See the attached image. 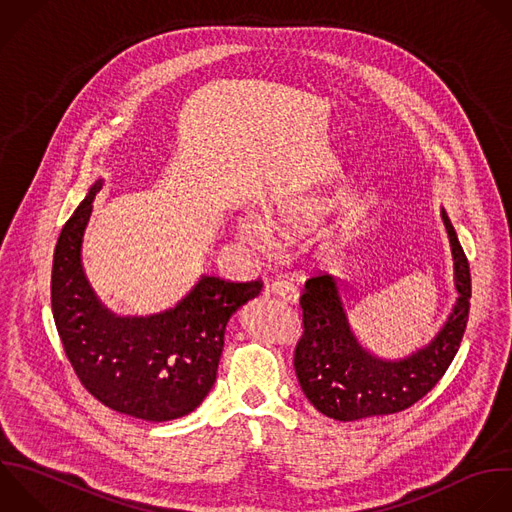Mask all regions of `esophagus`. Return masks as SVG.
<instances>
[{"label":"esophagus","instance_id":"esophagus-1","mask_svg":"<svg viewBox=\"0 0 512 512\" xmlns=\"http://www.w3.org/2000/svg\"><path fill=\"white\" fill-rule=\"evenodd\" d=\"M270 292H272L274 296L286 300V302H292V304L298 302V296H300L298 288H296L292 282H288V280H276V282H272Z\"/></svg>","mask_w":512,"mask_h":512}]
</instances>
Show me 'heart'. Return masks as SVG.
Segmentation results:
<instances>
[{"label":"heart","instance_id":"b5f03b06","mask_svg":"<svg viewBox=\"0 0 512 512\" xmlns=\"http://www.w3.org/2000/svg\"><path fill=\"white\" fill-rule=\"evenodd\" d=\"M308 220H310V212L306 208H298V206H280V208H272L268 212L270 226L282 236H290V234L302 230L308 224ZM240 236L256 246H262V248L272 244L270 228L262 220H256V218H246L240 222Z\"/></svg>","mask_w":512,"mask_h":512}]
</instances>
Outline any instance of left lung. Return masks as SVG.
<instances>
[{"instance_id": "1", "label": "left lung", "mask_w": 512, "mask_h": 512, "mask_svg": "<svg viewBox=\"0 0 512 512\" xmlns=\"http://www.w3.org/2000/svg\"><path fill=\"white\" fill-rule=\"evenodd\" d=\"M442 220L454 258L458 300L438 336L404 360L386 362L362 350L348 326L338 282L332 276L320 272L306 280L294 368L318 412L334 420L394 414L426 396L448 370L468 322L470 268L446 212Z\"/></svg>"}]
</instances>
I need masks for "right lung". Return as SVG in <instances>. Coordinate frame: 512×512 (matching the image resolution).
<instances>
[{
  "label": "right lung",
  "mask_w": 512,
  "mask_h": 512,
  "mask_svg": "<svg viewBox=\"0 0 512 512\" xmlns=\"http://www.w3.org/2000/svg\"><path fill=\"white\" fill-rule=\"evenodd\" d=\"M98 182L64 224L52 266V312L64 352L82 386L102 404L164 422L190 414L216 382L230 316L258 296L262 280L202 276L172 310L120 318L92 292L80 248Z\"/></svg>",
  "instance_id": "1"
}]
</instances>
